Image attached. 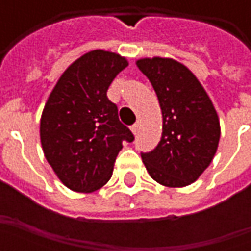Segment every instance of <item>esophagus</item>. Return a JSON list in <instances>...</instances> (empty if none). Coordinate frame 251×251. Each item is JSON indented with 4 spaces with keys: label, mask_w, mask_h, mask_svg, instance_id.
<instances>
[{
    "label": "esophagus",
    "mask_w": 251,
    "mask_h": 251,
    "mask_svg": "<svg viewBox=\"0 0 251 251\" xmlns=\"http://www.w3.org/2000/svg\"><path fill=\"white\" fill-rule=\"evenodd\" d=\"M138 127H140V124H138V122H136L134 125L131 126V131H133V134H137V133H138Z\"/></svg>",
    "instance_id": "34e87169"
}]
</instances>
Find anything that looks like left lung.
<instances>
[{
	"label": "left lung",
	"instance_id": "8db88e82",
	"mask_svg": "<svg viewBox=\"0 0 251 251\" xmlns=\"http://www.w3.org/2000/svg\"><path fill=\"white\" fill-rule=\"evenodd\" d=\"M137 67L152 83L163 113V134L153 151L141 153L153 180L185 187L199 179L215 156L221 125L216 110L188 68L167 57H145Z\"/></svg>",
	"mask_w": 251,
	"mask_h": 251
}]
</instances>
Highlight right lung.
<instances>
[{"label":"right lung","mask_w":251,"mask_h":251,"mask_svg":"<svg viewBox=\"0 0 251 251\" xmlns=\"http://www.w3.org/2000/svg\"><path fill=\"white\" fill-rule=\"evenodd\" d=\"M127 64L114 52H87L63 72L48 97L40 120L41 147L67 188L86 194L102 188L122 142L134 140L106 94Z\"/></svg>","instance_id":"right-lung-1"}]
</instances>
